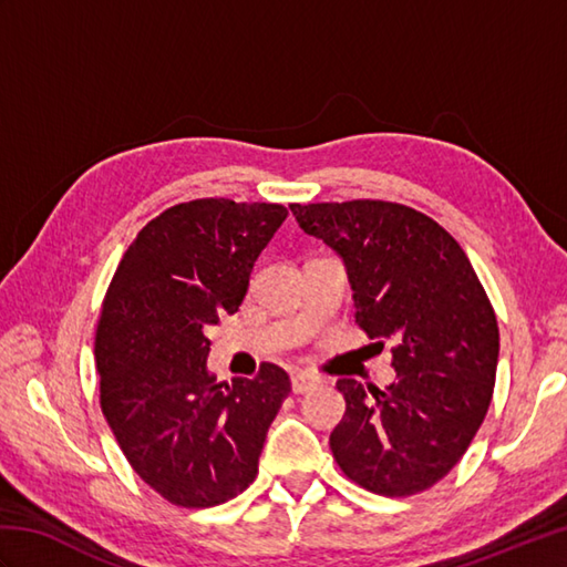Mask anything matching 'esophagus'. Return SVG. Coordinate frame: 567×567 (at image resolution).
I'll return each mask as SVG.
<instances>
[{"mask_svg": "<svg viewBox=\"0 0 567 567\" xmlns=\"http://www.w3.org/2000/svg\"><path fill=\"white\" fill-rule=\"evenodd\" d=\"M319 382L321 380L317 375H309V372H295V375H292V392L295 394H305L309 390H315Z\"/></svg>", "mask_w": 567, "mask_h": 567, "instance_id": "1", "label": "esophagus"}]
</instances>
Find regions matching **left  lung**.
<instances>
[{"label":"left lung","mask_w":567,"mask_h":567,"mask_svg":"<svg viewBox=\"0 0 567 567\" xmlns=\"http://www.w3.org/2000/svg\"><path fill=\"white\" fill-rule=\"evenodd\" d=\"M346 262L355 323L392 341L390 388L341 378L346 414L329 445L348 480L382 497L433 487L461 461L495 392L499 327L461 244L406 204H290ZM375 343V346H378Z\"/></svg>","instance_id":"obj_1"}]
</instances>
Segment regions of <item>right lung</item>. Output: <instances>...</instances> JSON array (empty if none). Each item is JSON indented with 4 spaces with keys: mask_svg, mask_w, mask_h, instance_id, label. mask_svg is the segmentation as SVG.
I'll return each mask as SVG.
<instances>
[{
    "mask_svg": "<svg viewBox=\"0 0 567 567\" xmlns=\"http://www.w3.org/2000/svg\"><path fill=\"white\" fill-rule=\"evenodd\" d=\"M287 219L282 204L207 197L141 228L102 302L100 406L136 475L177 507H216L258 475L290 375L216 382L207 331L244 302L252 262Z\"/></svg>",
    "mask_w": 567,
    "mask_h": 567,
    "instance_id": "1",
    "label": "right lung"
}]
</instances>
